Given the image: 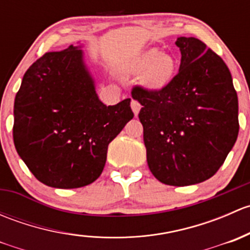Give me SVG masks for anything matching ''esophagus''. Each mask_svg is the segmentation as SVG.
Returning <instances> with one entry per match:
<instances>
[{
  "label": "esophagus",
  "instance_id": "esophagus-1",
  "mask_svg": "<svg viewBox=\"0 0 250 250\" xmlns=\"http://www.w3.org/2000/svg\"><path fill=\"white\" fill-rule=\"evenodd\" d=\"M130 106H132V110H133V112H134V115L138 116V113H139V111L141 109V105L139 104V102H137V100L133 99L132 103H130Z\"/></svg>",
  "mask_w": 250,
  "mask_h": 250
}]
</instances>
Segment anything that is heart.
I'll return each mask as SVG.
<instances>
[{"instance_id":"b5f03b06","label":"heart","mask_w":250,"mask_h":250,"mask_svg":"<svg viewBox=\"0 0 250 250\" xmlns=\"http://www.w3.org/2000/svg\"><path fill=\"white\" fill-rule=\"evenodd\" d=\"M176 67L178 62L172 54L161 53L157 48H151L133 59L129 71L135 75L143 74L141 84L146 89L160 92L172 83Z\"/></svg>"}]
</instances>
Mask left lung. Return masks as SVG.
I'll list each match as a JSON object with an SVG mask.
<instances>
[{"instance_id":"obj_1","label":"left lung","mask_w":250,"mask_h":250,"mask_svg":"<svg viewBox=\"0 0 250 250\" xmlns=\"http://www.w3.org/2000/svg\"><path fill=\"white\" fill-rule=\"evenodd\" d=\"M179 72L160 92L134 87L151 173L166 185L211 178L238 137V98L224 60L195 37H178Z\"/></svg>"}]
</instances>
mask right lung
Instances as JSON below:
<instances>
[{"instance_id": "1", "label": "right lung", "mask_w": 250, "mask_h": 250, "mask_svg": "<svg viewBox=\"0 0 250 250\" xmlns=\"http://www.w3.org/2000/svg\"><path fill=\"white\" fill-rule=\"evenodd\" d=\"M81 46L49 52L27 69L14 100L18 155L44 185L77 188L97 180L107 146L134 117L130 99L100 102Z\"/></svg>"}]
</instances>
